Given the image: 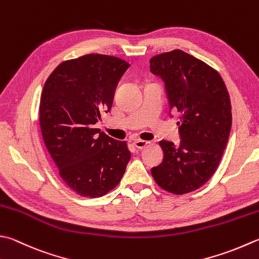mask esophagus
Masks as SVG:
<instances>
[{
    "mask_svg": "<svg viewBox=\"0 0 259 259\" xmlns=\"http://www.w3.org/2000/svg\"><path fill=\"white\" fill-rule=\"evenodd\" d=\"M134 145H135L136 148L144 149L145 147H146L147 145H148V143H147V141H145V140H135V141H134Z\"/></svg>",
    "mask_w": 259,
    "mask_h": 259,
    "instance_id": "esophagus-1",
    "label": "esophagus"
}]
</instances>
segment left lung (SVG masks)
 I'll return each mask as SVG.
<instances>
[{
	"label": "left lung",
	"instance_id": "obj_1",
	"mask_svg": "<svg viewBox=\"0 0 259 259\" xmlns=\"http://www.w3.org/2000/svg\"><path fill=\"white\" fill-rule=\"evenodd\" d=\"M150 72L164 80L170 110L180 114V146L161 140V164L151 175L161 189L185 194L214 174L229 139L231 103L224 79L202 60L175 49L154 56Z\"/></svg>",
	"mask_w": 259,
	"mask_h": 259
}]
</instances>
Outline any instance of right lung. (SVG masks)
<instances>
[{"mask_svg":"<svg viewBox=\"0 0 259 259\" xmlns=\"http://www.w3.org/2000/svg\"><path fill=\"white\" fill-rule=\"evenodd\" d=\"M129 66L113 56L90 54L59 64L45 83L39 106L45 145L65 184L80 196L113 190L131 158L125 141L94 125L112 108Z\"/></svg>","mask_w":259,"mask_h":259,"instance_id":"right-lung-1","label":"right lung"}]
</instances>
